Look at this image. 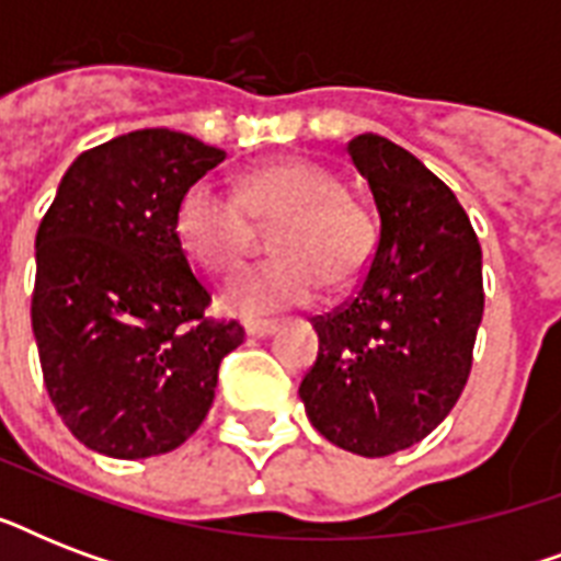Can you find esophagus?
Listing matches in <instances>:
<instances>
[{"label": "esophagus", "instance_id": "obj_1", "mask_svg": "<svg viewBox=\"0 0 561 561\" xmlns=\"http://www.w3.org/2000/svg\"><path fill=\"white\" fill-rule=\"evenodd\" d=\"M244 332L250 337H267V334L276 332V325L273 323H244Z\"/></svg>", "mask_w": 561, "mask_h": 561}]
</instances>
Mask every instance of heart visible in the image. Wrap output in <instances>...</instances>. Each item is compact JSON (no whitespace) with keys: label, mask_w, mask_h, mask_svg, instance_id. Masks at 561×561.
Returning <instances> with one entry per match:
<instances>
[{"label":"heart","mask_w":561,"mask_h":561,"mask_svg":"<svg viewBox=\"0 0 561 561\" xmlns=\"http://www.w3.org/2000/svg\"><path fill=\"white\" fill-rule=\"evenodd\" d=\"M279 227L273 250L279 259L229 279L224 308L241 317L279 314L314 302L325 282L346 288L369 271L378 250V218L352 197L332 169L308 160L276 162L253 171L229 192L203 178L180 194L174 232L188 253L215 273L244 262L255 225Z\"/></svg>","instance_id":"1"}]
</instances>
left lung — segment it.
<instances>
[{"label":"left lung","instance_id":"8db88e82","mask_svg":"<svg viewBox=\"0 0 561 561\" xmlns=\"http://www.w3.org/2000/svg\"><path fill=\"white\" fill-rule=\"evenodd\" d=\"M346 151L373 188L381 236L355 294L311 320L320 352L299 399L329 443L387 457L425 439L469 381L483 262L460 201L413 153L378 134Z\"/></svg>","mask_w":561,"mask_h":561}]
</instances>
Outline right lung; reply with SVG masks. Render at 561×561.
I'll use <instances>...</instances> for the list:
<instances>
[{"label": "right lung", "mask_w": 561, "mask_h": 561, "mask_svg": "<svg viewBox=\"0 0 561 561\" xmlns=\"http://www.w3.org/2000/svg\"><path fill=\"white\" fill-rule=\"evenodd\" d=\"M227 153L169 127L83 151L37 229L31 325L48 399L87 448L116 460L174 451L201 427L238 320L174 232L180 194Z\"/></svg>", "instance_id": "obj_1"}]
</instances>
